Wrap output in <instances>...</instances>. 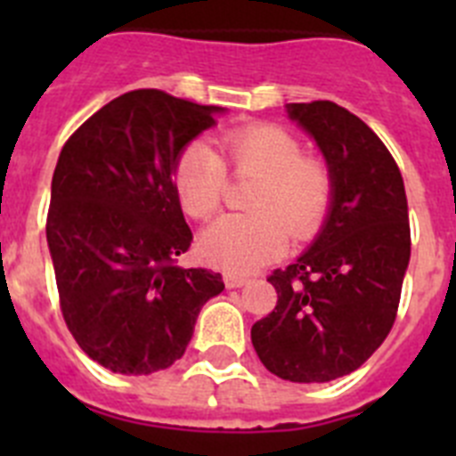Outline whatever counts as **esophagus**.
Segmentation results:
<instances>
[{"label": "esophagus", "mask_w": 456, "mask_h": 456, "mask_svg": "<svg viewBox=\"0 0 456 456\" xmlns=\"http://www.w3.org/2000/svg\"><path fill=\"white\" fill-rule=\"evenodd\" d=\"M224 283L228 285V288H241V285L248 283V276H244V273H237V272H225Z\"/></svg>", "instance_id": "esophagus-1"}]
</instances>
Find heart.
Wrapping results in <instances>:
<instances>
[{
	"mask_svg": "<svg viewBox=\"0 0 456 456\" xmlns=\"http://www.w3.org/2000/svg\"><path fill=\"white\" fill-rule=\"evenodd\" d=\"M235 178H256L248 191V215L216 221L203 237L205 256L225 269L247 272L278 257L288 240L305 241L322 231L331 212V167L304 155L299 136L276 123H251L216 136V152L193 143L180 152L173 184L189 216L208 221L219 212Z\"/></svg>",
	"mask_w": 456,
	"mask_h": 456,
	"instance_id": "heart-1",
	"label": "heart"
}]
</instances>
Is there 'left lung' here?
Returning <instances> with one entry per match:
<instances>
[{"instance_id": "1", "label": "left lung", "mask_w": 456, "mask_h": 456, "mask_svg": "<svg viewBox=\"0 0 456 456\" xmlns=\"http://www.w3.org/2000/svg\"><path fill=\"white\" fill-rule=\"evenodd\" d=\"M288 111L315 136L336 191L315 244L269 273L278 301L251 326V342L276 377L324 384L361 368L393 329L411 257L409 205L397 162L358 116L331 100Z\"/></svg>"}]
</instances>
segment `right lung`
<instances>
[{"label":"right lung","instance_id":"add662e5","mask_svg":"<svg viewBox=\"0 0 456 456\" xmlns=\"http://www.w3.org/2000/svg\"><path fill=\"white\" fill-rule=\"evenodd\" d=\"M221 107L139 88L104 104L61 148L47 244L68 331L118 374H151L183 358L221 273L178 267L191 247L173 168Z\"/></svg>","mask_w":456,"mask_h":456}]
</instances>
